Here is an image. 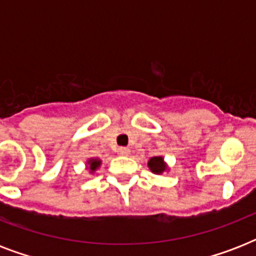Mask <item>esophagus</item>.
<instances>
[{
	"instance_id": "esophagus-1",
	"label": "esophagus",
	"mask_w": 256,
	"mask_h": 256,
	"mask_svg": "<svg viewBox=\"0 0 256 256\" xmlns=\"http://www.w3.org/2000/svg\"><path fill=\"white\" fill-rule=\"evenodd\" d=\"M118 154L122 156H128L130 154V148H118Z\"/></svg>"
}]
</instances>
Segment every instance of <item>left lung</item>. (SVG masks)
Returning <instances> with one entry per match:
<instances>
[{"label":"left lung","mask_w":256,"mask_h":256,"mask_svg":"<svg viewBox=\"0 0 256 256\" xmlns=\"http://www.w3.org/2000/svg\"><path fill=\"white\" fill-rule=\"evenodd\" d=\"M148 168H150L152 174L156 175H162L164 172L168 171V164H166V160H164V156H152L148 162Z\"/></svg>","instance_id":"8db88e82"}]
</instances>
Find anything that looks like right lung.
I'll list each match as a JSON object with an SVG mask.
<instances>
[{
    "mask_svg": "<svg viewBox=\"0 0 256 256\" xmlns=\"http://www.w3.org/2000/svg\"><path fill=\"white\" fill-rule=\"evenodd\" d=\"M100 164H102V160L100 158H90L86 160V170H88L90 174H94L100 168Z\"/></svg>",
    "mask_w": 256,
    "mask_h": 256,
    "instance_id": "1",
    "label": "right lung"
}]
</instances>
